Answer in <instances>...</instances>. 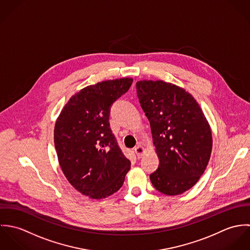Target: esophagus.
Segmentation results:
<instances>
[{"mask_svg":"<svg viewBox=\"0 0 250 250\" xmlns=\"http://www.w3.org/2000/svg\"><path fill=\"white\" fill-rule=\"evenodd\" d=\"M134 150H135V152H136V154H137V156H138L139 159L143 158V155L146 153V149H145L143 146H142V145L136 146Z\"/></svg>","mask_w":250,"mask_h":250,"instance_id":"34e87169","label":"esophagus"}]
</instances>
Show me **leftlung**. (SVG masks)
Returning a JSON list of instances; mask_svg holds the SVG:
<instances>
[{
	"mask_svg": "<svg viewBox=\"0 0 250 250\" xmlns=\"http://www.w3.org/2000/svg\"><path fill=\"white\" fill-rule=\"evenodd\" d=\"M136 87L160 160L151 183L164 194H182L208 166L213 146L209 122L193 96L176 84L143 80Z\"/></svg>",
	"mask_w": 250,
	"mask_h": 250,
	"instance_id": "left-lung-1",
	"label": "left lung"
}]
</instances>
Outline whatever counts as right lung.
Masks as SVG:
<instances>
[{
  "label": "right lung",
  "mask_w": 250,
  "mask_h": 250,
  "mask_svg": "<svg viewBox=\"0 0 250 250\" xmlns=\"http://www.w3.org/2000/svg\"><path fill=\"white\" fill-rule=\"evenodd\" d=\"M132 78L107 80L74 94L62 109L54 130L64 176L83 195L102 199L116 192L131 167L109 128V108L126 93Z\"/></svg>",
  "instance_id": "add662e5"
}]
</instances>
